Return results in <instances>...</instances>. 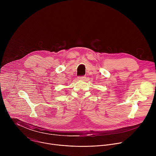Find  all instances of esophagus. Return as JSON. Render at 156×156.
<instances>
[{
	"instance_id": "obj_1",
	"label": "esophagus",
	"mask_w": 156,
	"mask_h": 156,
	"mask_svg": "<svg viewBox=\"0 0 156 156\" xmlns=\"http://www.w3.org/2000/svg\"><path fill=\"white\" fill-rule=\"evenodd\" d=\"M85 78H86L85 76H80L78 77V79H80V80H84Z\"/></svg>"
}]
</instances>
